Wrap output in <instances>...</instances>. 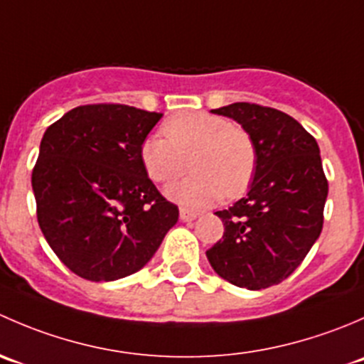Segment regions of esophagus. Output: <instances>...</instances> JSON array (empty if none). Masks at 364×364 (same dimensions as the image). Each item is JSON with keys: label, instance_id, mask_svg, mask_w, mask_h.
Wrapping results in <instances>:
<instances>
[{"label": "esophagus", "instance_id": "obj_1", "mask_svg": "<svg viewBox=\"0 0 364 364\" xmlns=\"http://www.w3.org/2000/svg\"><path fill=\"white\" fill-rule=\"evenodd\" d=\"M179 218H181L183 222H193V220L197 218V213L196 211H188V209L181 208V209H179Z\"/></svg>", "mask_w": 364, "mask_h": 364}]
</instances>
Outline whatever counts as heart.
Returning a JSON list of instances; mask_svg holds the SVG:
<instances>
[{
  "mask_svg": "<svg viewBox=\"0 0 364 364\" xmlns=\"http://www.w3.org/2000/svg\"><path fill=\"white\" fill-rule=\"evenodd\" d=\"M139 148V160L151 181L171 185L185 174L192 156L196 174L168 188L178 203L200 208L227 197H240L252 185L257 149L252 135L227 117L209 112H185L161 124Z\"/></svg>",
  "mask_w": 364,
  "mask_h": 364,
  "instance_id": "obj_1",
  "label": "heart"
}]
</instances>
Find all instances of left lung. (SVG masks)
<instances>
[{
    "instance_id": "8db88e82",
    "label": "left lung",
    "mask_w": 364,
    "mask_h": 364,
    "mask_svg": "<svg viewBox=\"0 0 364 364\" xmlns=\"http://www.w3.org/2000/svg\"><path fill=\"white\" fill-rule=\"evenodd\" d=\"M252 135L257 168L247 196L216 211L223 236L205 255L237 287L260 291L291 277L321 236L328 179L318 144L289 114L236 102L211 111Z\"/></svg>"
}]
</instances>
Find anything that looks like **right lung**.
<instances>
[{
    "label": "right lung",
    "mask_w": 364,
    "mask_h": 364,
    "mask_svg": "<svg viewBox=\"0 0 364 364\" xmlns=\"http://www.w3.org/2000/svg\"><path fill=\"white\" fill-rule=\"evenodd\" d=\"M160 117L121 104L80 105L43 134L31 174L36 218L77 277L112 282L137 273L178 222V205L139 160Z\"/></svg>",
    "instance_id": "obj_1"
}]
</instances>
